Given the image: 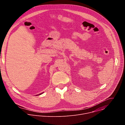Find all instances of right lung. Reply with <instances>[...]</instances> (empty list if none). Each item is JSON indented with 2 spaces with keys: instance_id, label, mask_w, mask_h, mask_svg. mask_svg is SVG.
Here are the masks:
<instances>
[{
  "instance_id": "1",
  "label": "right lung",
  "mask_w": 125,
  "mask_h": 125,
  "mask_svg": "<svg viewBox=\"0 0 125 125\" xmlns=\"http://www.w3.org/2000/svg\"><path fill=\"white\" fill-rule=\"evenodd\" d=\"M43 93H41V94H38V95H37H37H41V94H42Z\"/></svg>"
}]
</instances>
